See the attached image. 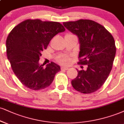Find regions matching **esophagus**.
Here are the masks:
<instances>
[{
  "instance_id": "1",
  "label": "esophagus",
  "mask_w": 124,
  "mask_h": 124,
  "mask_svg": "<svg viewBox=\"0 0 124 124\" xmlns=\"http://www.w3.org/2000/svg\"><path fill=\"white\" fill-rule=\"evenodd\" d=\"M61 69L64 70H67L69 69V68L68 67H62V68H61Z\"/></svg>"
}]
</instances>
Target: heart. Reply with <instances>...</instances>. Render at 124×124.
Wrapping results in <instances>:
<instances>
[{"instance_id":"b5f03b06","label":"heart","mask_w":124,"mask_h":124,"mask_svg":"<svg viewBox=\"0 0 124 124\" xmlns=\"http://www.w3.org/2000/svg\"><path fill=\"white\" fill-rule=\"evenodd\" d=\"M58 61H59V62H61L62 64H68L70 62V58L67 55H63L61 56L60 58H59Z\"/></svg>"}]
</instances>
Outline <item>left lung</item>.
<instances>
[{"instance_id":"1","label":"left lung","mask_w":124,"mask_h":124,"mask_svg":"<svg viewBox=\"0 0 124 124\" xmlns=\"http://www.w3.org/2000/svg\"><path fill=\"white\" fill-rule=\"evenodd\" d=\"M63 24L78 38V63L88 66L86 70L77 69L78 74L71 85L81 93H93L103 85L111 70L116 53L114 38L104 26L89 19Z\"/></svg>"}]
</instances>
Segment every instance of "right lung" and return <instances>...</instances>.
<instances>
[{
    "instance_id": "add662e5",
    "label": "right lung",
    "mask_w": 124,
    "mask_h": 124,
    "mask_svg": "<svg viewBox=\"0 0 124 124\" xmlns=\"http://www.w3.org/2000/svg\"><path fill=\"white\" fill-rule=\"evenodd\" d=\"M65 28L59 22L26 19L15 26L6 40L7 56L13 72L23 85L33 90L50 86L60 66L39 61L50 40Z\"/></svg>"
}]
</instances>
